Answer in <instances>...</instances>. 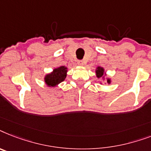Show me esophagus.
Segmentation results:
<instances>
[{"mask_svg": "<svg viewBox=\"0 0 151 151\" xmlns=\"http://www.w3.org/2000/svg\"><path fill=\"white\" fill-rule=\"evenodd\" d=\"M77 64H78V65L79 66H83L84 65V64H85V61H83V60H80V61H78Z\"/></svg>", "mask_w": 151, "mask_h": 151, "instance_id": "esophagus-1", "label": "esophagus"}]
</instances>
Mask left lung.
<instances>
[{
    "label": "left lung",
    "instance_id": "1",
    "mask_svg": "<svg viewBox=\"0 0 151 151\" xmlns=\"http://www.w3.org/2000/svg\"><path fill=\"white\" fill-rule=\"evenodd\" d=\"M95 73H96V76L98 78V79H102L103 81H106V83H108V85H110L111 83V79L109 78V77H106L107 76V73H106L105 70L103 67L101 66H97L95 69ZM105 83V84H106ZM101 85H102V83L100 82Z\"/></svg>",
    "mask_w": 151,
    "mask_h": 151
}]
</instances>
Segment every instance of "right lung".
<instances>
[{
    "instance_id": "obj_1",
    "label": "right lung",
    "mask_w": 151,
    "mask_h": 151,
    "mask_svg": "<svg viewBox=\"0 0 151 151\" xmlns=\"http://www.w3.org/2000/svg\"><path fill=\"white\" fill-rule=\"evenodd\" d=\"M67 72L68 68L64 65L54 68L52 72L45 75L44 83L48 87H55L65 79Z\"/></svg>"
}]
</instances>
